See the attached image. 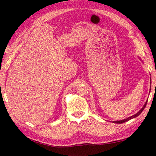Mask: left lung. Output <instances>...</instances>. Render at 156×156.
<instances>
[{"mask_svg":"<svg viewBox=\"0 0 156 156\" xmlns=\"http://www.w3.org/2000/svg\"><path fill=\"white\" fill-rule=\"evenodd\" d=\"M147 101L145 102V104L144 105V106L142 107V109L139 111V112L137 113H136L135 115H132V116H131V117H129V118H126V119H124V120H118V121H113V122L114 123H117V124H121V123H124V122H126V121H128V120H131V119H132V118H136V117H137V116H138L140 114V113L142 112V111H143L144 109V108H145V107H146V105H147Z\"/></svg>","mask_w":156,"mask_h":156,"instance_id":"obj_1","label":"left lung"}]
</instances>
